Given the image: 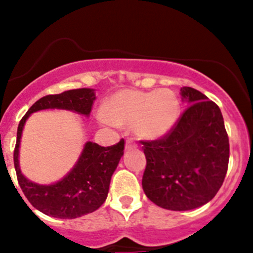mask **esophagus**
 <instances>
[{"label":"esophagus","mask_w":253,"mask_h":253,"mask_svg":"<svg viewBox=\"0 0 253 253\" xmlns=\"http://www.w3.org/2000/svg\"><path fill=\"white\" fill-rule=\"evenodd\" d=\"M134 148H137L136 143L132 141V139H127L126 145H125V149L128 150V149H134Z\"/></svg>","instance_id":"34e87169"}]
</instances>
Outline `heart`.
<instances>
[{
  "label": "heart",
  "mask_w": 253,
  "mask_h": 253,
  "mask_svg": "<svg viewBox=\"0 0 253 253\" xmlns=\"http://www.w3.org/2000/svg\"><path fill=\"white\" fill-rule=\"evenodd\" d=\"M106 121L119 127H132L139 138L154 141L169 133L180 115V101L172 91L122 89L105 103Z\"/></svg>",
  "instance_id": "1"
}]
</instances>
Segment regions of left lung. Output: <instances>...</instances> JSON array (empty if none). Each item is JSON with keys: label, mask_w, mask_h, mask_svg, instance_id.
<instances>
[{"label": "left lung", "mask_w": 253, "mask_h": 253, "mask_svg": "<svg viewBox=\"0 0 253 253\" xmlns=\"http://www.w3.org/2000/svg\"><path fill=\"white\" fill-rule=\"evenodd\" d=\"M181 96L188 108L169 133L142 141L147 159L143 191L170 211L208 203L223 185L229 164V138L219 106L191 86H182Z\"/></svg>", "instance_id": "obj_1"}]
</instances>
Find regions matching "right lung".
<instances>
[{
    "label": "right lung",
    "mask_w": 253,
    "mask_h": 253,
    "mask_svg": "<svg viewBox=\"0 0 253 253\" xmlns=\"http://www.w3.org/2000/svg\"><path fill=\"white\" fill-rule=\"evenodd\" d=\"M94 100L95 93L90 88L42 96L30 106L18 125L13 154L18 183L30 205L46 215L75 219L96 211L103 205L108 197L111 176L124 155L125 141L121 139L111 147L86 142L77 163L65 177L51 185H39L28 180L19 168V145L25 122L33 112L46 109H60L89 116Z\"/></svg>",
    "instance_id": "1"
}]
</instances>
